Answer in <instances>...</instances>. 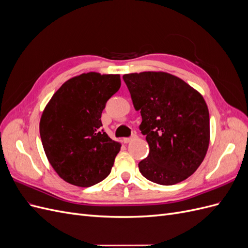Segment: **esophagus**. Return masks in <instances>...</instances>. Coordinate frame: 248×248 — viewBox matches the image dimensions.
<instances>
[{"instance_id":"1","label":"esophagus","mask_w":248,"mask_h":248,"mask_svg":"<svg viewBox=\"0 0 248 248\" xmlns=\"http://www.w3.org/2000/svg\"><path fill=\"white\" fill-rule=\"evenodd\" d=\"M134 139H137V134L136 133H133V134H131V137H129V138H125L123 140H124V142L125 144H128V142H130V141H132Z\"/></svg>"}]
</instances>
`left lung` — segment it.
Masks as SVG:
<instances>
[{
  "label": "left lung",
  "mask_w": 248,
  "mask_h": 248,
  "mask_svg": "<svg viewBox=\"0 0 248 248\" xmlns=\"http://www.w3.org/2000/svg\"><path fill=\"white\" fill-rule=\"evenodd\" d=\"M133 106L140 110V132L149 155L139 163L140 174L160 185H174L191 176L207 153L210 118L202 96L166 72L123 76Z\"/></svg>",
  "instance_id": "8db88e82"
}]
</instances>
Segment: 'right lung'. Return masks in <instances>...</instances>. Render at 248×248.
I'll list each match as a JSON object with an SVG mask.
<instances>
[{
  "mask_svg": "<svg viewBox=\"0 0 248 248\" xmlns=\"http://www.w3.org/2000/svg\"><path fill=\"white\" fill-rule=\"evenodd\" d=\"M120 87L119 74H80L63 84L44 108V152L66 182L90 187L109 175L121 145L101 129V114Z\"/></svg>",
  "mask_w": 248,
  "mask_h": 248,
  "instance_id": "obj_1",
  "label": "right lung"
}]
</instances>
